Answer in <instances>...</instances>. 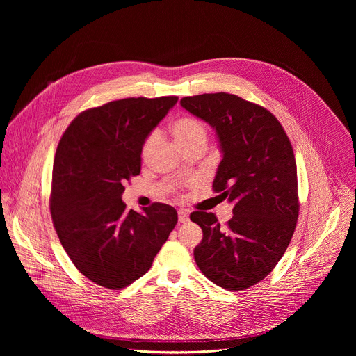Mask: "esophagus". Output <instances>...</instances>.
<instances>
[{
    "mask_svg": "<svg viewBox=\"0 0 356 356\" xmlns=\"http://www.w3.org/2000/svg\"><path fill=\"white\" fill-rule=\"evenodd\" d=\"M177 216H179L180 222H187L188 221V211L187 210H179Z\"/></svg>",
    "mask_w": 356,
    "mask_h": 356,
    "instance_id": "obj_1",
    "label": "esophagus"
}]
</instances>
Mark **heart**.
<instances>
[{"instance_id":"1","label":"heart","mask_w":356,"mask_h":356,"mask_svg":"<svg viewBox=\"0 0 356 356\" xmlns=\"http://www.w3.org/2000/svg\"><path fill=\"white\" fill-rule=\"evenodd\" d=\"M172 135L175 140L183 147L187 149L194 145H206L209 134L206 125L198 118L191 115H183L176 118L170 125ZM156 143V135L152 134L142 146V159H146Z\"/></svg>"}]
</instances>
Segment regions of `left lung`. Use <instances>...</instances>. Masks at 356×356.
<instances>
[{
  "label": "left lung",
  "instance_id": "obj_1",
  "mask_svg": "<svg viewBox=\"0 0 356 356\" xmlns=\"http://www.w3.org/2000/svg\"><path fill=\"white\" fill-rule=\"evenodd\" d=\"M180 104L216 131L222 161L213 188L234 204L227 227L213 213L190 214L202 229L195 264L217 286L245 290L275 269L297 224L291 143L272 113L238 95L200 94L181 98Z\"/></svg>",
  "mask_w": 356,
  "mask_h": 356
}]
</instances>
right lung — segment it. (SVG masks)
Segmentation results:
<instances>
[{"label":"right lung","mask_w":356,"mask_h":356,"mask_svg":"<svg viewBox=\"0 0 356 356\" xmlns=\"http://www.w3.org/2000/svg\"><path fill=\"white\" fill-rule=\"evenodd\" d=\"M177 97L124 98L77 115L55 155L50 214L73 265L118 290L143 276L177 224L172 206L127 210L124 183L140 173L146 138Z\"/></svg>","instance_id":"right-lung-1"}]
</instances>
